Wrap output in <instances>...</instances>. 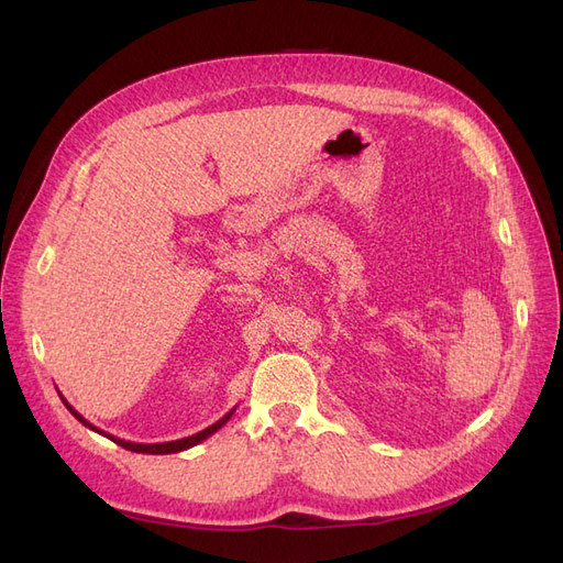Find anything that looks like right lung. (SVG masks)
<instances>
[{
    "mask_svg": "<svg viewBox=\"0 0 563 563\" xmlns=\"http://www.w3.org/2000/svg\"><path fill=\"white\" fill-rule=\"evenodd\" d=\"M62 396V394H59ZM62 400H64V406L70 410V415L77 419V421H82L87 428H91V431H96V433H100V435H104V438H110L112 442H117L119 446H123V449H128V451H137V453H159V456H163V453H178V451H185V449H190V446H195V444H199V442H203L206 438H210L212 433H218L220 428L231 419V415L235 412V408L231 410V412H227L220 421H216L212 426H208V428H203V431H199V433H195V435H190V438H183V440H174V442H157V444H140V442H125V440H121V438H114V435H110V433H104V431H100V428H96L93 423H89L82 415H79L68 400L62 396Z\"/></svg>",
    "mask_w": 563,
    "mask_h": 563,
    "instance_id": "1",
    "label": "right lung"
}]
</instances>
